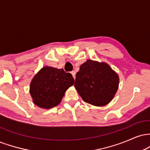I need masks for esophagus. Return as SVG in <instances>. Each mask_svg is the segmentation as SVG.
Returning <instances> with one entry per match:
<instances>
[{
    "instance_id": "1",
    "label": "esophagus",
    "mask_w": 150,
    "mask_h": 150,
    "mask_svg": "<svg viewBox=\"0 0 150 150\" xmlns=\"http://www.w3.org/2000/svg\"><path fill=\"white\" fill-rule=\"evenodd\" d=\"M71 74H72V75H73V78L75 79V71H72L71 72Z\"/></svg>"
}]
</instances>
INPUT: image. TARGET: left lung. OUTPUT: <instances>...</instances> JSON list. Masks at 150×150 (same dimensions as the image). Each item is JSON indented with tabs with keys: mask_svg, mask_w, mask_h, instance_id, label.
Instances as JSON below:
<instances>
[{
	"mask_svg": "<svg viewBox=\"0 0 150 150\" xmlns=\"http://www.w3.org/2000/svg\"><path fill=\"white\" fill-rule=\"evenodd\" d=\"M118 84V75L107 63L87 60L80 65L74 85L84 101L103 106L112 100Z\"/></svg>",
	"mask_w": 150,
	"mask_h": 150,
	"instance_id": "8db88e82",
	"label": "left lung"
}]
</instances>
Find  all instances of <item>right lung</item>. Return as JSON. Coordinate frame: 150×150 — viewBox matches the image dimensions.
<instances>
[{
  "mask_svg": "<svg viewBox=\"0 0 150 150\" xmlns=\"http://www.w3.org/2000/svg\"><path fill=\"white\" fill-rule=\"evenodd\" d=\"M74 84V79L63 69L46 66L33 77L30 92L39 107L49 109L61 103L65 91Z\"/></svg>",
  "mask_w": 150,
  "mask_h": 150,
  "instance_id": "1",
  "label": "right lung"
}]
</instances>
